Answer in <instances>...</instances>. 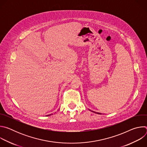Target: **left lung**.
<instances>
[{"mask_svg": "<svg viewBox=\"0 0 147 147\" xmlns=\"http://www.w3.org/2000/svg\"><path fill=\"white\" fill-rule=\"evenodd\" d=\"M98 114H100V113H98Z\"/></svg>", "mask_w": 147, "mask_h": 147, "instance_id": "left-lung-1", "label": "left lung"}]
</instances>
